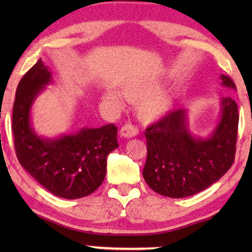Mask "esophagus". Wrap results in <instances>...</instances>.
I'll return each instance as SVG.
<instances>
[{
    "label": "esophagus",
    "mask_w": 252,
    "mask_h": 252,
    "mask_svg": "<svg viewBox=\"0 0 252 252\" xmlns=\"http://www.w3.org/2000/svg\"><path fill=\"white\" fill-rule=\"evenodd\" d=\"M137 134L138 130L135 126H132V124H126V126H123L122 129H121V136H123V137L130 138L134 137V136Z\"/></svg>",
    "instance_id": "1"
}]
</instances>
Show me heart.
Here are the masks:
<instances>
[{
  "mask_svg": "<svg viewBox=\"0 0 252 252\" xmlns=\"http://www.w3.org/2000/svg\"><path fill=\"white\" fill-rule=\"evenodd\" d=\"M156 83H129L122 86L121 94L130 103L138 102L136 115L143 123H153L166 116L173 106V94L169 91H156ZM103 99L112 108L122 106V97L115 89L105 90Z\"/></svg>",
  "mask_w": 252,
  "mask_h": 252,
  "instance_id": "b5f03b06",
  "label": "heart"
}]
</instances>
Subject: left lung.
<instances>
[{"instance_id": "obj_1", "label": "left lung", "mask_w": 252, "mask_h": 252, "mask_svg": "<svg viewBox=\"0 0 252 252\" xmlns=\"http://www.w3.org/2000/svg\"><path fill=\"white\" fill-rule=\"evenodd\" d=\"M221 85L237 90L230 77L221 74ZM238 108L231 97L220 102V117L206 137L190 132L185 109L169 112L147 128V161L143 178L158 194L186 198L209 189L235 161Z\"/></svg>"}]
</instances>
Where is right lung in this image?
Returning a JSON list of instances; mask_svg holds the SVG:
<instances>
[{"mask_svg":"<svg viewBox=\"0 0 252 252\" xmlns=\"http://www.w3.org/2000/svg\"><path fill=\"white\" fill-rule=\"evenodd\" d=\"M51 82L52 72L39 59L17 85L11 126L16 156L34 180L54 195L79 199L104 181L106 158L118 148L117 126L82 128L53 138L37 135L32 124V106Z\"/></svg>","mask_w":252,"mask_h":252,"instance_id":"add662e5","label":"right lung"}]
</instances>
